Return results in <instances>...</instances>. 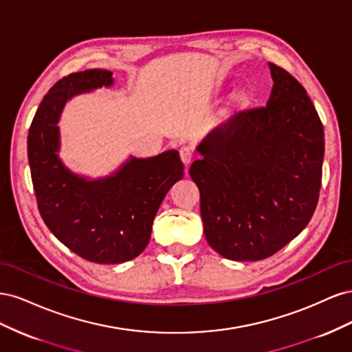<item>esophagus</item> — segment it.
I'll return each mask as SVG.
<instances>
[{
	"mask_svg": "<svg viewBox=\"0 0 352 352\" xmlns=\"http://www.w3.org/2000/svg\"><path fill=\"white\" fill-rule=\"evenodd\" d=\"M179 155H180V160H182V163H184L185 166H189L190 163L194 162V158H195L194 151L190 150L189 146H182V148H180Z\"/></svg>",
	"mask_w": 352,
	"mask_h": 352,
	"instance_id": "esophagus-1",
	"label": "esophagus"
}]
</instances>
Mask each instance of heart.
<instances>
[{
  "label": "heart",
  "instance_id": "heart-1",
  "mask_svg": "<svg viewBox=\"0 0 352 352\" xmlns=\"http://www.w3.org/2000/svg\"><path fill=\"white\" fill-rule=\"evenodd\" d=\"M252 100L254 98H252L251 91H248V89H239V91H236L235 94L232 95L230 107L233 110H236V111L245 110V109H248L250 105L252 104Z\"/></svg>",
  "mask_w": 352,
  "mask_h": 352
}]
</instances>
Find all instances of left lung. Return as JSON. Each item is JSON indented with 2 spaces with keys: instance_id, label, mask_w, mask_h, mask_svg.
Here are the masks:
<instances>
[{
  "instance_id": "obj_1",
  "label": "left lung",
  "mask_w": 352,
  "mask_h": 352,
  "mask_svg": "<svg viewBox=\"0 0 352 352\" xmlns=\"http://www.w3.org/2000/svg\"><path fill=\"white\" fill-rule=\"evenodd\" d=\"M267 105L238 113L197 151L189 175L199 189L210 247L225 258L270 257L311 220L322 186L324 132L302 85L269 63Z\"/></svg>"
}]
</instances>
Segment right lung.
<instances>
[{
	"label": "right lung",
	"mask_w": 352,
	"mask_h": 352,
	"mask_svg": "<svg viewBox=\"0 0 352 352\" xmlns=\"http://www.w3.org/2000/svg\"><path fill=\"white\" fill-rule=\"evenodd\" d=\"M111 74L89 69L60 79L41 101L28 135L30 176L42 220L70 251L98 264L129 261L145 250L160 204L184 177L175 150L132 158L113 176L91 182L61 164L57 123L66 101L110 87Z\"/></svg>",
	"instance_id": "right-lung-1"
}]
</instances>
